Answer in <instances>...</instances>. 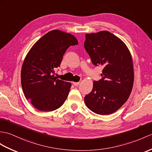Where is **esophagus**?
Segmentation results:
<instances>
[{
    "label": "esophagus",
    "mask_w": 152,
    "mask_h": 152,
    "mask_svg": "<svg viewBox=\"0 0 152 152\" xmlns=\"http://www.w3.org/2000/svg\"><path fill=\"white\" fill-rule=\"evenodd\" d=\"M72 83L75 86H79V85H80V82H73Z\"/></svg>",
    "instance_id": "esophagus-1"
}]
</instances>
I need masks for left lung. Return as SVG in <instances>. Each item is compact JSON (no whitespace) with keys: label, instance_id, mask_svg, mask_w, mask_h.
<instances>
[{"label":"left lung","instance_id":"left-lung-1","mask_svg":"<svg viewBox=\"0 0 152 152\" xmlns=\"http://www.w3.org/2000/svg\"><path fill=\"white\" fill-rule=\"evenodd\" d=\"M84 47L95 66L102 65V79L94 81L91 92L84 98L95 113H113L128 99L134 81L129 49L121 39L107 31L86 34Z\"/></svg>","mask_w":152,"mask_h":152}]
</instances>
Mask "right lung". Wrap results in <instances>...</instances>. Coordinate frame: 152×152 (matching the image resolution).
<instances>
[{
    "mask_svg": "<svg viewBox=\"0 0 152 152\" xmlns=\"http://www.w3.org/2000/svg\"><path fill=\"white\" fill-rule=\"evenodd\" d=\"M77 44L73 35L54 30L28 52L21 69V85L26 98L38 110L54 111L66 100L71 83L57 79L54 70L60 66L66 49Z\"/></svg>",
    "mask_w": 152,
    "mask_h": 152,
    "instance_id": "add662e5",
    "label": "right lung"
}]
</instances>
